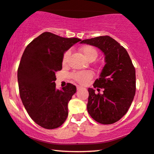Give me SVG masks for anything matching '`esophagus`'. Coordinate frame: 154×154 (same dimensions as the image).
<instances>
[{"label": "esophagus", "instance_id": "esophagus-1", "mask_svg": "<svg viewBox=\"0 0 154 154\" xmlns=\"http://www.w3.org/2000/svg\"><path fill=\"white\" fill-rule=\"evenodd\" d=\"M82 88H83V87H82V86H77V91H79L80 89H82Z\"/></svg>", "mask_w": 154, "mask_h": 154}]
</instances>
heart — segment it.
Here are the masks:
<instances>
[{"label": "heart", "instance_id": "obj_1", "mask_svg": "<svg viewBox=\"0 0 154 154\" xmlns=\"http://www.w3.org/2000/svg\"><path fill=\"white\" fill-rule=\"evenodd\" d=\"M80 51H81L82 54L84 55V57L88 60H94L96 58L97 56H98V51L92 46H88V45L84 46L80 49ZM70 51H68L63 54L62 59L63 65L66 64L67 60H68V58L69 56H70ZM71 77L75 81L77 82L78 83L81 84H85L93 77V74L89 71H82V72H74L71 75Z\"/></svg>", "mask_w": 154, "mask_h": 154}]
</instances>
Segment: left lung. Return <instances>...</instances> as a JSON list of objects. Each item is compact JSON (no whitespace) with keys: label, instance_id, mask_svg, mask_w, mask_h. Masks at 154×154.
<instances>
[{"label":"left lung","instance_id":"1","mask_svg":"<svg viewBox=\"0 0 154 154\" xmlns=\"http://www.w3.org/2000/svg\"><path fill=\"white\" fill-rule=\"evenodd\" d=\"M80 43L98 47L105 56V65L94 84V88H103V94H96L94 88H88L87 111L97 122L112 124L126 114L133 100L135 68L125 49L111 37H96Z\"/></svg>","mask_w":154,"mask_h":154}]
</instances>
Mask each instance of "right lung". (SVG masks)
<instances>
[{
    "instance_id": "right-lung-1",
    "label": "right lung",
    "mask_w": 154,
    "mask_h": 154,
    "mask_svg": "<svg viewBox=\"0 0 154 154\" xmlns=\"http://www.w3.org/2000/svg\"><path fill=\"white\" fill-rule=\"evenodd\" d=\"M79 41L45 32L26 47L21 56L17 71L21 101L32 119L44 128H58L68 115V104L76 86L69 83L57 89L55 72L62 69L65 52Z\"/></svg>"
}]
</instances>
